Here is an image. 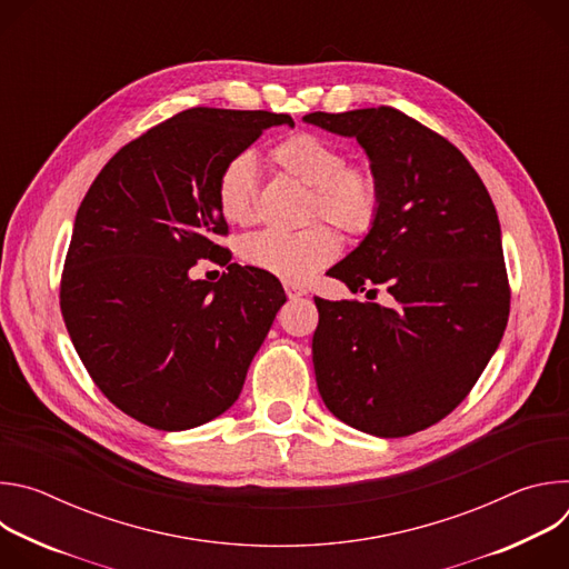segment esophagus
Masks as SVG:
<instances>
[{"instance_id":"esophagus-1","label":"esophagus","mask_w":569,"mask_h":569,"mask_svg":"<svg viewBox=\"0 0 569 569\" xmlns=\"http://www.w3.org/2000/svg\"><path fill=\"white\" fill-rule=\"evenodd\" d=\"M283 288H286L288 299H299V297H303V295L308 292V290H306L303 286H299V283H286Z\"/></svg>"}]
</instances>
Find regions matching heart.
Wrapping results in <instances>:
<instances>
[{"label": "heart", "mask_w": 569, "mask_h": 569, "mask_svg": "<svg viewBox=\"0 0 569 569\" xmlns=\"http://www.w3.org/2000/svg\"><path fill=\"white\" fill-rule=\"evenodd\" d=\"M274 167L308 191L306 216L323 218L349 236H365L378 220L382 187L373 167L345 161V148L315 132H295L270 152ZM216 200L224 220L252 224L259 216V173L250 152L229 157L216 180ZM340 252L338 233L323 222L299 231H261L248 236L240 257L248 266L286 283H306L331 266Z\"/></svg>", "instance_id": "heart-1"}]
</instances>
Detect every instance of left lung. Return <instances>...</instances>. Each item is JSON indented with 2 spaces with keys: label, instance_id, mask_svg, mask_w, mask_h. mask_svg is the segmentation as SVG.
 <instances>
[{
  "label": "left lung",
  "instance_id": "obj_1",
  "mask_svg": "<svg viewBox=\"0 0 569 569\" xmlns=\"http://www.w3.org/2000/svg\"><path fill=\"white\" fill-rule=\"evenodd\" d=\"M303 121L356 137L382 187L376 224L331 277L396 301L315 297L317 389L356 430L421 432L470 393L507 329L511 288L493 200L457 146L396 108Z\"/></svg>",
  "mask_w": 569,
  "mask_h": 569
}]
</instances>
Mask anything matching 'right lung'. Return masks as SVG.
<instances>
[{
  "instance_id": "right-lung-1",
  "label": "right lung",
  "mask_w": 569,
  "mask_h": 569,
  "mask_svg": "<svg viewBox=\"0 0 569 569\" xmlns=\"http://www.w3.org/2000/svg\"><path fill=\"white\" fill-rule=\"evenodd\" d=\"M266 110L191 108L126 143L78 207L60 310L94 385L134 421L178 432L236 402L279 308L281 283L229 263L216 180L270 126ZM227 264L193 282L200 259Z\"/></svg>"
}]
</instances>
